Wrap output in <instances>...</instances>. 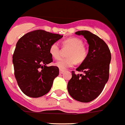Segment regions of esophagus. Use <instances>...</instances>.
<instances>
[{"instance_id":"obj_1","label":"esophagus","mask_w":125,"mask_h":125,"mask_svg":"<svg viewBox=\"0 0 125 125\" xmlns=\"http://www.w3.org/2000/svg\"><path fill=\"white\" fill-rule=\"evenodd\" d=\"M64 72V70H61V69H60V70H59V73H60V74H62Z\"/></svg>"}]
</instances>
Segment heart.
Wrapping results in <instances>:
<instances>
[{"label":"heart","instance_id":"heart-1","mask_svg":"<svg viewBox=\"0 0 125 125\" xmlns=\"http://www.w3.org/2000/svg\"><path fill=\"white\" fill-rule=\"evenodd\" d=\"M83 44V41L77 37H70L63 40V47L69 49L66 54L68 57L59 59L55 63V66L59 69L65 70L73 66L76 61L78 63L83 61L87 57V51ZM49 53L54 59H58L60 57L61 49L57 43L51 45Z\"/></svg>","mask_w":125,"mask_h":125}]
</instances>
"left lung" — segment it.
<instances>
[{"label":"left lung","instance_id":"1","mask_svg":"<svg viewBox=\"0 0 125 125\" xmlns=\"http://www.w3.org/2000/svg\"><path fill=\"white\" fill-rule=\"evenodd\" d=\"M75 34L83 35L87 40L88 52L85 60L76 69L83 74L71 72L68 91L76 101L88 102L101 94L108 81L111 55L107 45L96 35L87 30L78 31Z\"/></svg>","mask_w":125,"mask_h":125}]
</instances>
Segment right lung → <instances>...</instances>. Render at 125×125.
<instances>
[{
    "label": "right lung",
    "mask_w": 125,
    "mask_h": 125,
    "mask_svg": "<svg viewBox=\"0 0 125 125\" xmlns=\"http://www.w3.org/2000/svg\"><path fill=\"white\" fill-rule=\"evenodd\" d=\"M62 37L37 30L23 35L17 42L12 56L15 78L28 97H40L51 90L59 70L57 66H47L52 62L49 48Z\"/></svg>",
    "instance_id": "add662e5"
}]
</instances>
